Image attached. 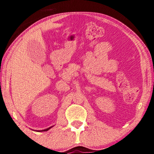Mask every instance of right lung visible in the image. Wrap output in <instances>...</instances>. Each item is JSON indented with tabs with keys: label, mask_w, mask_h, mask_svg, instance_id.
<instances>
[{
	"label": "right lung",
	"mask_w": 154,
	"mask_h": 154,
	"mask_svg": "<svg viewBox=\"0 0 154 154\" xmlns=\"http://www.w3.org/2000/svg\"><path fill=\"white\" fill-rule=\"evenodd\" d=\"M52 127H50V128H48V129H45V130H40V131H47V130H48L50 129V128H51Z\"/></svg>",
	"instance_id": "add662e5"
}]
</instances>
